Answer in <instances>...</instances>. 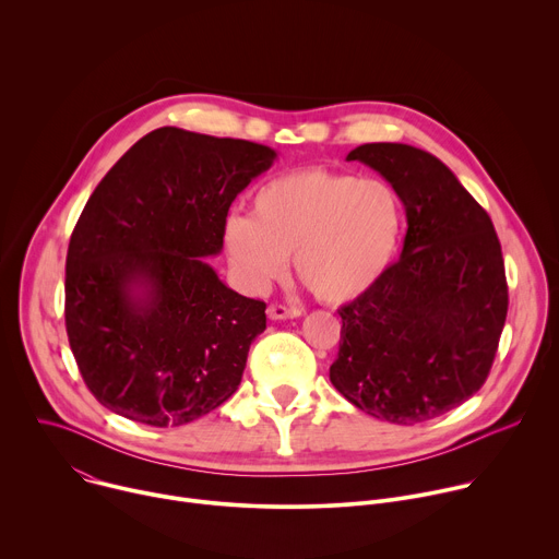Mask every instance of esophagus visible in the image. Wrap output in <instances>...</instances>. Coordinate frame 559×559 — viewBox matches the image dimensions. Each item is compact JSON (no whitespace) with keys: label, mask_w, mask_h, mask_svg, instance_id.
Segmentation results:
<instances>
[{"label":"esophagus","mask_w":559,"mask_h":559,"mask_svg":"<svg viewBox=\"0 0 559 559\" xmlns=\"http://www.w3.org/2000/svg\"><path fill=\"white\" fill-rule=\"evenodd\" d=\"M302 313V309L298 307H285V305H270L267 307V316L272 321H287V318H298Z\"/></svg>","instance_id":"obj_1"}]
</instances>
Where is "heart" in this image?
<instances>
[{
    "label": "heart",
    "instance_id": "b5f03b06",
    "mask_svg": "<svg viewBox=\"0 0 559 559\" xmlns=\"http://www.w3.org/2000/svg\"><path fill=\"white\" fill-rule=\"evenodd\" d=\"M405 234V207L382 179L307 168L265 181L252 216L229 214L223 246L246 287L281 278L294 254L298 276L325 302L369 292L391 270Z\"/></svg>",
    "mask_w": 559,
    "mask_h": 559
}]
</instances>
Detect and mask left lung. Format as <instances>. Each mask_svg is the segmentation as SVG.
Wrapping results in <instances>:
<instances>
[{
    "instance_id": "obj_1",
    "label": "left lung",
    "mask_w": 559,
    "mask_h": 559,
    "mask_svg": "<svg viewBox=\"0 0 559 559\" xmlns=\"http://www.w3.org/2000/svg\"><path fill=\"white\" fill-rule=\"evenodd\" d=\"M391 183L407 212L401 261L341 307L332 384L360 412L416 425L480 389L504 330L509 289L496 227L431 152L365 143L347 154Z\"/></svg>"
}]
</instances>
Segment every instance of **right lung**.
Masks as SVG:
<instances>
[{
    "label": "right lung",
    "instance_id": "obj_1",
    "mask_svg": "<svg viewBox=\"0 0 559 559\" xmlns=\"http://www.w3.org/2000/svg\"><path fill=\"white\" fill-rule=\"evenodd\" d=\"M276 150L181 128L139 139L91 194L66 257V332L97 401L141 425L181 427L241 384L265 302L205 261L231 201Z\"/></svg>",
    "mask_w": 559,
    "mask_h": 559
}]
</instances>
